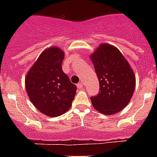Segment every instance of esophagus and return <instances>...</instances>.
I'll use <instances>...</instances> for the list:
<instances>
[{"mask_svg":"<svg viewBox=\"0 0 157 157\" xmlns=\"http://www.w3.org/2000/svg\"><path fill=\"white\" fill-rule=\"evenodd\" d=\"M83 85H84V83H83L82 82H81L78 83V84H77V86L78 87V88H82V87L83 86Z\"/></svg>","mask_w":157,"mask_h":157,"instance_id":"34e87169","label":"esophagus"}]
</instances>
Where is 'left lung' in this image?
Listing matches in <instances>:
<instances>
[{"instance_id": "left-lung-1", "label": "left lung", "mask_w": 157, "mask_h": 157, "mask_svg": "<svg viewBox=\"0 0 157 157\" xmlns=\"http://www.w3.org/2000/svg\"><path fill=\"white\" fill-rule=\"evenodd\" d=\"M100 84L99 94L91 97L94 109L113 115L129 104L135 89L134 73L116 47L101 44L90 56Z\"/></svg>"}]
</instances>
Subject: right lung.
<instances>
[{
    "mask_svg": "<svg viewBox=\"0 0 157 157\" xmlns=\"http://www.w3.org/2000/svg\"><path fill=\"white\" fill-rule=\"evenodd\" d=\"M64 52L58 47L43 51L25 78V86L32 104L42 114L50 117L68 111L77 87L62 69Z\"/></svg>",
    "mask_w": 157,
    "mask_h": 157,
    "instance_id": "obj_1",
    "label": "right lung"
}]
</instances>
